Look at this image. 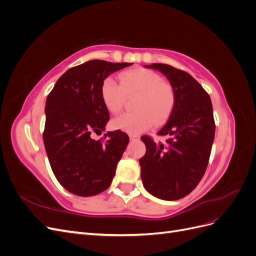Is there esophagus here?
<instances>
[{
  "instance_id": "34e87169",
  "label": "esophagus",
  "mask_w": 256,
  "mask_h": 256,
  "mask_svg": "<svg viewBox=\"0 0 256 256\" xmlns=\"http://www.w3.org/2000/svg\"><path fill=\"white\" fill-rule=\"evenodd\" d=\"M129 138H130V141H138V140H140V136H138V134H130Z\"/></svg>"
}]
</instances>
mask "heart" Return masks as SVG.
Listing matches in <instances>:
<instances>
[{
    "label": "heart",
    "mask_w": 256,
    "mask_h": 256,
    "mask_svg": "<svg viewBox=\"0 0 256 256\" xmlns=\"http://www.w3.org/2000/svg\"><path fill=\"white\" fill-rule=\"evenodd\" d=\"M120 84L114 79L104 80L100 88L106 110L116 114L122 109L126 97L134 96L132 113L122 114L112 120V127L129 134H138L152 127L162 125L171 116L176 95L171 84L162 81L161 76L150 69L132 68L120 74Z\"/></svg>",
    "instance_id": "1"
}]
</instances>
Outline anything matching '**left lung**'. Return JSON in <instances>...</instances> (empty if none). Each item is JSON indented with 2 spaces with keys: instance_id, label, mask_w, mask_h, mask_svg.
<instances>
[{
  "instance_id": "1",
  "label": "left lung",
  "mask_w": 256,
  "mask_h": 256,
  "mask_svg": "<svg viewBox=\"0 0 256 256\" xmlns=\"http://www.w3.org/2000/svg\"><path fill=\"white\" fill-rule=\"evenodd\" d=\"M164 74L174 88L176 102L156 143L144 136L146 152L140 159L145 189L161 200H180L194 190L205 174L214 138L212 100L192 76L166 64L145 65Z\"/></svg>"
}]
</instances>
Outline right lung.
I'll return each instance as SVG.
<instances>
[{"instance_id":"1","label":"right lung","mask_w":256,"mask_h":256,"mask_svg":"<svg viewBox=\"0 0 256 256\" xmlns=\"http://www.w3.org/2000/svg\"><path fill=\"white\" fill-rule=\"evenodd\" d=\"M131 63L92 60L60 76L46 102L44 144L58 182L79 196H96L109 188L129 142L120 130L94 140L110 120L100 88L106 78Z\"/></svg>"}]
</instances>
